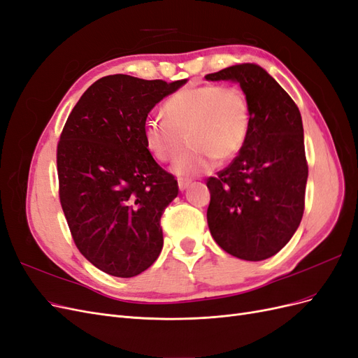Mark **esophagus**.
Listing matches in <instances>:
<instances>
[{
    "label": "esophagus",
    "mask_w": 358,
    "mask_h": 358,
    "mask_svg": "<svg viewBox=\"0 0 358 358\" xmlns=\"http://www.w3.org/2000/svg\"><path fill=\"white\" fill-rule=\"evenodd\" d=\"M189 183H191L189 179H179V180H178L179 189H180V191H185V189L189 187Z\"/></svg>",
    "instance_id": "esophagus-1"
}]
</instances>
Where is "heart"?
Here are the masks:
<instances>
[{
    "instance_id": "obj_1",
    "label": "heart",
    "mask_w": 358,
    "mask_h": 358,
    "mask_svg": "<svg viewBox=\"0 0 358 358\" xmlns=\"http://www.w3.org/2000/svg\"><path fill=\"white\" fill-rule=\"evenodd\" d=\"M164 117L149 119L145 142L158 161L175 159L178 176L191 178L209 171L213 161L234 158L248 136L251 107L245 91L236 85H189L164 103Z\"/></svg>"
}]
</instances>
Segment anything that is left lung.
Returning <instances> with one entry per match:
<instances>
[{
    "label": "left lung",
    "mask_w": 358,
    "mask_h": 358,
    "mask_svg": "<svg viewBox=\"0 0 358 358\" xmlns=\"http://www.w3.org/2000/svg\"><path fill=\"white\" fill-rule=\"evenodd\" d=\"M233 80L251 107L245 145L229 167L209 178L210 234L225 252L262 262L282 249L305 210L308 162L299 107L257 64L206 76Z\"/></svg>",
    "instance_id": "8db88e82"
}]
</instances>
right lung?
<instances>
[{"instance_id":"right-lung-1","label":"right lung","mask_w":358,"mask_h":358,"mask_svg":"<svg viewBox=\"0 0 358 358\" xmlns=\"http://www.w3.org/2000/svg\"><path fill=\"white\" fill-rule=\"evenodd\" d=\"M185 82L106 76L83 92L64 125L59 201L76 246L104 273L137 276L161 252V215L179 188L150 155L143 129L155 104Z\"/></svg>"}]
</instances>
